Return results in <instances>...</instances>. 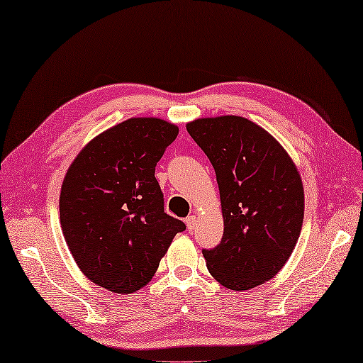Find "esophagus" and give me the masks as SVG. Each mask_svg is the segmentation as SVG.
<instances>
[{
    "instance_id": "esophagus-1",
    "label": "esophagus",
    "mask_w": 363,
    "mask_h": 363,
    "mask_svg": "<svg viewBox=\"0 0 363 363\" xmlns=\"http://www.w3.org/2000/svg\"><path fill=\"white\" fill-rule=\"evenodd\" d=\"M184 223H186L189 230H194L196 225H197V218L194 216V214H191V216H188L186 219H184Z\"/></svg>"
}]
</instances>
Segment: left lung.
Here are the masks:
<instances>
[{"label": "left lung", "instance_id": "obj_1", "mask_svg": "<svg viewBox=\"0 0 363 363\" xmlns=\"http://www.w3.org/2000/svg\"><path fill=\"white\" fill-rule=\"evenodd\" d=\"M216 172L223 240L203 249L210 274L235 291L274 277L290 258L304 220L298 169L277 140L238 116L186 125Z\"/></svg>", "mask_w": 363, "mask_h": 363}]
</instances>
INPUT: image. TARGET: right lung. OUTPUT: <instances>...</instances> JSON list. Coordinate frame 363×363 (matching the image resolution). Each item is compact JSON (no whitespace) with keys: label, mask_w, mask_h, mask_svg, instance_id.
<instances>
[{"label":"right lung","mask_w":363,"mask_h":363,"mask_svg":"<svg viewBox=\"0 0 363 363\" xmlns=\"http://www.w3.org/2000/svg\"><path fill=\"white\" fill-rule=\"evenodd\" d=\"M179 128L136 117L103 131L72 162L59 213L64 238L83 274L130 294L150 282L184 225L164 213L155 167Z\"/></svg>","instance_id":"1"}]
</instances>
